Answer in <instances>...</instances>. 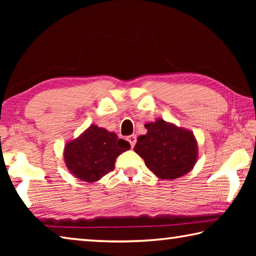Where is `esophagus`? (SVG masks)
Returning a JSON list of instances; mask_svg holds the SVG:
<instances>
[{
    "mask_svg": "<svg viewBox=\"0 0 256 256\" xmlns=\"http://www.w3.org/2000/svg\"><path fill=\"white\" fill-rule=\"evenodd\" d=\"M128 141L130 142V144H131V146L133 148L134 144H136V134H132V136H128Z\"/></svg>",
    "mask_w": 256,
    "mask_h": 256,
    "instance_id": "esophagus-1",
    "label": "esophagus"
}]
</instances>
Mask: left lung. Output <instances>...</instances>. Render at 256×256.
<instances>
[{
  "label": "left lung",
  "instance_id": "left-lung-1",
  "mask_svg": "<svg viewBox=\"0 0 256 256\" xmlns=\"http://www.w3.org/2000/svg\"><path fill=\"white\" fill-rule=\"evenodd\" d=\"M144 128L146 133L138 138L133 150L158 178L175 180L193 170L198 148L192 131L162 118L146 123Z\"/></svg>",
  "mask_w": 256,
  "mask_h": 256
}]
</instances>
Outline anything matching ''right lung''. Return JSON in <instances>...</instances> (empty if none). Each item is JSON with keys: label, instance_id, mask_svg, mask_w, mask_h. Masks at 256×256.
Instances as JSON below:
<instances>
[{"label": "right lung", "instance_id": "1", "mask_svg": "<svg viewBox=\"0 0 256 256\" xmlns=\"http://www.w3.org/2000/svg\"><path fill=\"white\" fill-rule=\"evenodd\" d=\"M130 148L114 132L92 124L64 146V162L76 178L94 183L114 170L116 158Z\"/></svg>", "mask_w": 256, "mask_h": 256}]
</instances>
